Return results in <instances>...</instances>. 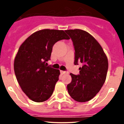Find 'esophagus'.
Here are the masks:
<instances>
[{
	"mask_svg": "<svg viewBox=\"0 0 124 124\" xmlns=\"http://www.w3.org/2000/svg\"><path fill=\"white\" fill-rule=\"evenodd\" d=\"M60 73H61V74H67L68 72L64 71H60Z\"/></svg>",
	"mask_w": 124,
	"mask_h": 124,
	"instance_id": "34e87169",
	"label": "esophagus"
}]
</instances>
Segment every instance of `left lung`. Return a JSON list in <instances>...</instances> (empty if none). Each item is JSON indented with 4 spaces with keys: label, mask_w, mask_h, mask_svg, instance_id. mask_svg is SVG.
Returning a JSON list of instances; mask_svg holds the SVG:
<instances>
[{
    "label": "left lung",
    "mask_w": 124,
    "mask_h": 124,
    "mask_svg": "<svg viewBox=\"0 0 124 124\" xmlns=\"http://www.w3.org/2000/svg\"><path fill=\"white\" fill-rule=\"evenodd\" d=\"M73 42L74 64H83L79 74L72 73V81L68 84L69 94L76 101H89L101 90L106 81L108 60L102 48L87 31L79 29L65 30Z\"/></svg>",
    "instance_id": "left-lung-1"
}]
</instances>
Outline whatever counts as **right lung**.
<instances>
[{
  "label": "right lung",
  "instance_id": "1",
  "mask_svg": "<svg viewBox=\"0 0 124 124\" xmlns=\"http://www.w3.org/2000/svg\"><path fill=\"white\" fill-rule=\"evenodd\" d=\"M69 40L63 30L44 29L31 34L20 45L14 60V71L22 90L34 102L51 97L60 70L47 66L53 46L59 40Z\"/></svg>",
  "mask_w": 124,
  "mask_h": 124
}]
</instances>
